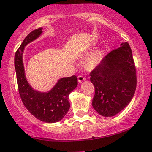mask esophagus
I'll use <instances>...</instances> for the list:
<instances>
[{
	"label": "esophagus",
	"instance_id": "obj_1",
	"mask_svg": "<svg viewBox=\"0 0 152 152\" xmlns=\"http://www.w3.org/2000/svg\"><path fill=\"white\" fill-rule=\"evenodd\" d=\"M85 79H85V77H84L83 76H81V75H80V76H78V82H79V83H82V82H84Z\"/></svg>",
	"mask_w": 152,
	"mask_h": 152
}]
</instances>
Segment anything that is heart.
Wrapping results in <instances>:
<instances>
[{
    "instance_id": "heart-1",
    "label": "heart",
    "mask_w": 152,
    "mask_h": 152,
    "mask_svg": "<svg viewBox=\"0 0 152 152\" xmlns=\"http://www.w3.org/2000/svg\"><path fill=\"white\" fill-rule=\"evenodd\" d=\"M102 54L100 52H95L91 54L86 60V65L89 69H94L100 63Z\"/></svg>"
}]
</instances>
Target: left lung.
<instances>
[{"label":"left lung","instance_id":"8db88e82","mask_svg":"<svg viewBox=\"0 0 152 152\" xmlns=\"http://www.w3.org/2000/svg\"><path fill=\"white\" fill-rule=\"evenodd\" d=\"M90 76L95 88L92 105L98 113L113 117L123 110L137 87L136 67L129 43H123L104 57Z\"/></svg>","mask_w":152,"mask_h":152}]
</instances>
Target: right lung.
I'll return each mask as SVG.
<instances>
[{
    "instance_id": "add662e5",
    "label": "right lung",
    "mask_w": 152,
    "mask_h": 152,
    "mask_svg": "<svg viewBox=\"0 0 152 152\" xmlns=\"http://www.w3.org/2000/svg\"><path fill=\"white\" fill-rule=\"evenodd\" d=\"M42 28L29 32L17 50L15 55L18 88L24 107L35 118L42 122L53 123L64 118L70 108L69 94L78 85L76 76L62 78L48 93L34 91L26 82L23 70L22 53L24 47L42 34Z\"/></svg>"
}]
</instances>
